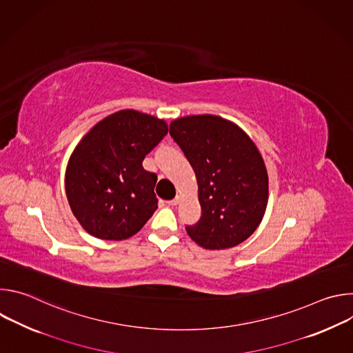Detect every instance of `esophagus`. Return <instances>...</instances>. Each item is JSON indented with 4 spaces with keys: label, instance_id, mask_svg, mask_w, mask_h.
Returning <instances> with one entry per match:
<instances>
[{
    "label": "esophagus",
    "instance_id": "34e87169",
    "mask_svg": "<svg viewBox=\"0 0 353 353\" xmlns=\"http://www.w3.org/2000/svg\"><path fill=\"white\" fill-rule=\"evenodd\" d=\"M180 201H181V195H177L176 198H173V199L168 201V204H169L170 207H176L177 204H180Z\"/></svg>",
    "mask_w": 353,
    "mask_h": 353
}]
</instances>
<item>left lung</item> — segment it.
I'll return each mask as SVG.
<instances>
[{"label":"left lung","mask_w":353,"mask_h":353,"mask_svg":"<svg viewBox=\"0 0 353 353\" xmlns=\"http://www.w3.org/2000/svg\"><path fill=\"white\" fill-rule=\"evenodd\" d=\"M170 135L194 169L203 215L188 236L203 248H232L256 232L268 204V173L254 141L214 114L170 123Z\"/></svg>","instance_id":"8db88e82"}]
</instances>
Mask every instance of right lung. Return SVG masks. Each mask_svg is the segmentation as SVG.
<instances>
[{
	"instance_id": "right-lung-1",
	"label": "right lung",
	"mask_w": 353,
	"mask_h": 353,
	"mask_svg": "<svg viewBox=\"0 0 353 353\" xmlns=\"http://www.w3.org/2000/svg\"><path fill=\"white\" fill-rule=\"evenodd\" d=\"M166 134L165 120L125 109L96 123L78 142L65 170V194L89 234L124 240L154 215L158 177L142 161Z\"/></svg>"
}]
</instances>
